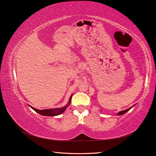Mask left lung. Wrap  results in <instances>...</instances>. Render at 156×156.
<instances>
[{"instance_id": "1", "label": "left lung", "mask_w": 156, "mask_h": 156, "mask_svg": "<svg viewBox=\"0 0 156 156\" xmlns=\"http://www.w3.org/2000/svg\"><path fill=\"white\" fill-rule=\"evenodd\" d=\"M131 108H132V107H130V108H129V109H127L125 110V111H122V112H120L119 113H118V115H122V114H124V113H125L126 112H127L129 109H131Z\"/></svg>"}]
</instances>
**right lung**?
Here are the masks:
<instances>
[{
  "instance_id": "obj_1",
  "label": "right lung",
  "mask_w": 156,
  "mask_h": 156,
  "mask_svg": "<svg viewBox=\"0 0 156 156\" xmlns=\"http://www.w3.org/2000/svg\"><path fill=\"white\" fill-rule=\"evenodd\" d=\"M72 95L70 96L69 101V103H68L67 105H66V106L63 107H60V108H54V109H48L39 110V109H35V108H34L33 107H31L30 105V106L31 108H32V109L34 111H36V112H38V113H40L41 115H47V116H55V115H58L61 114V113H62L63 112H65V109H67V107L69 106V105H70L71 102H72Z\"/></svg>"
}]
</instances>
